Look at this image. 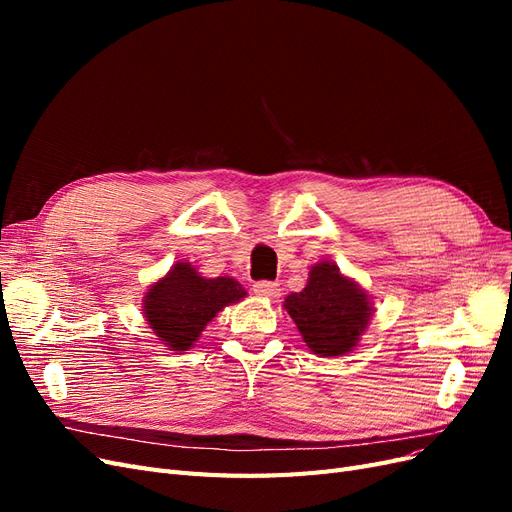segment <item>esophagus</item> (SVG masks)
I'll list each match as a JSON object with an SVG mask.
<instances>
[{"label":"esophagus","mask_w":512,"mask_h":512,"mask_svg":"<svg viewBox=\"0 0 512 512\" xmlns=\"http://www.w3.org/2000/svg\"><path fill=\"white\" fill-rule=\"evenodd\" d=\"M254 292L258 294V297L275 299L277 294H280V284H275V282H256L254 284Z\"/></svg>","instance_id":"esophagus-1"}]
</instances>
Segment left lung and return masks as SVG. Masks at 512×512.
Here are the masks:
<instances>
[{
	"label": "left lung",
	"instance_id": "8db88e82",
	"mask_svg": "<svg viewBox=\"0 0 512 512\" xmlns=\"http://www.w3.org/2000/svg\"><path fill=\"white\" fill-rule=\"evenodd\" d=\"M284 307L307 348L318 356H339L356 348L374 312L369 294L331 260L314 265L307 286L288 294Z\"/></svg>",
	"mask_w": 512,
	"mask_h": 512
}]
</instances>
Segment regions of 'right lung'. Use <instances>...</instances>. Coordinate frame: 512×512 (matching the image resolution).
<instances>
[{"mask_svg":"<svg viewBox=\"0 0 512 512\" xmlns=\"http://www.w3.org/2000/svg\"><path fill=\"white\" fill-rule=\"evenodd\" d=\"M232 277H203L190 262H177L143 297L151 331L170 350H190L207 324L230 303L245 297Z\"/></svg>","mask_w":512,"mask_h":512,"instance_id":"1","label":"right lung"}]
</instances>
